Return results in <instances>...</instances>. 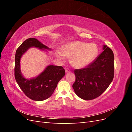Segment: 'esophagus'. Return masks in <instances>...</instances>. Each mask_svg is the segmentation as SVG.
<instances>
[{"mask_svg": "<svg viewBox=\"0 0 132 132\" xmlns=\"http://www.w3.org/2000/svg\"><path fill=\"white\" fill-rule=\"evenodd\" d=\"M65 72L66 73H69V72H70V69H68V68H65Z\"/></svg>", "mask_w": 132, "mask_h": 132, "instance_id": "obj_1", "label": "esophagus"}]
</instances>
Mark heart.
<instances>
[{"label": "heart", "mask_w": 132, "mask_h": 132, "mask_svg": "<svg viewBox=\"0 0 132 132\" xmlns=\"http://www.w3.org/2000/svg\"><path fill=\"white\" fill-rule=\"evenodd\" d=\"M98 47L95 43H87L75 41L68 43L57 52V55L61 59L70 57L72 65L77 68L84 67L93 61L98 53Z\"/></svg>", "instance_id": "1"}]
</instances>
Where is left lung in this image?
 <instances>
[{
  "label": "left lung",
  "instance_id": "obj_1",
  "mask_svg": "<svg viewBox=\"0 0 132 132\" xmlns=\"http://www.w3.org/2000/svg\"><path fill=\"white\" fill-rule=\"evenodd\" d=\"M103 51L95 61L84 68L75 69L73 85L75 94L85 100L100 96L112 81L114 77L113 51L103 45Z\"/></svg>",
  "mask_w": 132,
  "mask_h": 132
}]
</instances>
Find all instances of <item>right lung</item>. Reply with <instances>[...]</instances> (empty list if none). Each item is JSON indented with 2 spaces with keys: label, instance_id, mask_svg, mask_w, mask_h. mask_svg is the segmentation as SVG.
<instances>
[{
  "label": "right lung",
  "instance_id": "right-lung-1",
  "mask_svg": "<svg viewBox=\"0 0 132 132\" xmlns=\"http://www.w3.org/2000/svg\"><path fill=\"white\" fill-rule=\"evenodd\" d=\"M30 47L43 50H51L35 38H28L16 51L15 57V78L19 87L26 96L32 100L40 101L49 98L53 94L58 82L65 75V70L61 66H47L37 77L27 79L20 70V59Z\"/></svg>",
  "mask_w": 132,
  "mask_h": 132
}]
</instances>
